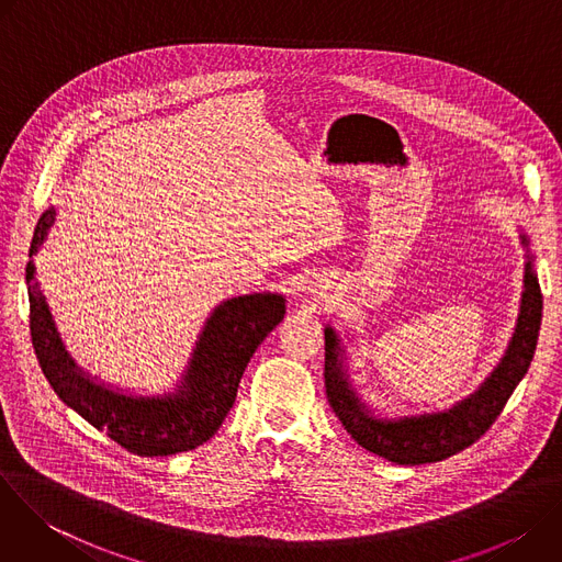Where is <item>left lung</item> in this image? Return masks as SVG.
Masks as SVG:
<instances>
[{
  "label": "left lung",
  "instance_id": "8db88e82",
  "mask_svg": "<svg viewBox=\"0 0 562 562\" xmlns=\"http://www.w3.org/2000/svg\"><path fill=\"white\" fill-rule=\"evenodd\" d=\"M520 239L525 247L529 245L525 233ZM527 258L525 291L512 342L492 375L451 409L397 420L373 416L349 382L342 362L345 349L336 331L331 327L325 329V386L329 405L360 447L395 464L438 462L473 445L496 423L533 360L540 331L542 293L531 256Z\"/></svg>",
  "mask_w": 562,
  "mask_h": 562
}]
</instances>
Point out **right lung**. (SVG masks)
I'll return each mask as SVG.
<instances>
[{"label":"right lung","mask_w":562,"mask_h":562,"mask_svg":"<svg viewBox=\"0 0 562 562\" xmlns=\"http://www.w3.org/2000/svg\"><path fill=\"white\" fill-rule=\"evenodd\" d=\"M55 222L48 209L37 226L29 256L44 245ZM35 267L26 265L31 302V340L40 367L72 412L98 431L137 456H171L206 442L231 412L239 380L262 340L284 317V297L278 293L237 295L217 304L195 342L189 369L176 393L126 395L98 384L66 353L44 295L37 289Z\"/></svg>","instance_id":"add662e5"}]
</instances>
